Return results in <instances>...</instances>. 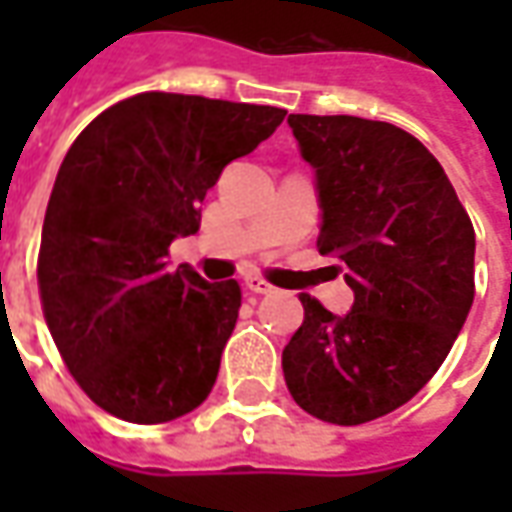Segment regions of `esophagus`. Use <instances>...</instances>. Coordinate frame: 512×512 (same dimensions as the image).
Instances as JSON below:
<instances>
[{"mask_svg": "<svg viewBox=\"0 0 512 512\" xmlns=\"http://www.w3.org/2000/svg\"><path fill=\"white\" fill-rule=\"evenodd\" d=\"M244 285L249 293H257V296H266V293H271V290H274V285H271V282H266L263 277H246Z\"/></svg>", "mask_w": 512, "mask_h": 512, "instance_id": "obj_1", "label": "esophagus"}]
</instances>
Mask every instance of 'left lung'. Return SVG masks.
<instances>
[{"mask_svg": "<svg viewBox=\"0 0 512 512\" xmlns=\"http://www.w3.org/2000/svg\"><path fill=\"white\" fill-rule=\"evenodd\" d=\"M318 178V252L337 257L354 307L337 318L301 293L282 351L290 395L332 425L395 411L450 354L474 301V227L428 147L351 115H290Z\"/></svg>", "mask_w": 512, "mask_h": 512, "instance_id": "obj_1", "label": "left lung"}]
</instances>
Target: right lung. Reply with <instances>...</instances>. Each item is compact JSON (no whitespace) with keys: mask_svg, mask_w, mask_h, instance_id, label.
<instances>
[{"mask_svg":"<svg viewBox=\"0 0 512 512\" xmlns=\"http://www.w3.org/2000/svg\"><path fill=\"white\" fill-rule=\"evenodd\" d=\"M285 109L139 93L95 117L62 161L43 219V318L76 384L112 417L158 425L211 395L241 285L169 271L200 202Z\"/></svg>","mask_w":512,"mask_h":512,"instance_id":"1","label":"right lung"}]
</instances>
